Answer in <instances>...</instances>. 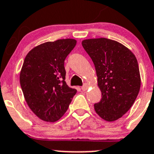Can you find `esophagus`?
I'll list each match as a JSON object with an SVG mask.
<instances>
[{
	"label": "esophagus",
	"mask_w": 154,
	"mask_h": 154,
	"mask_svg": "<svg viewBox=\"0 0 154 154\" xmlns=\"http://www.w3.org/2000/svg\"><path fill=\"white\" fill-rule=\"evenodd\" d=\"M88 88H89V84H88V83H85V84L82 86L81 89L83 91H86V90H87Z\"/></svg>",
	"instance_id": "obj_1"
}]
</instances>
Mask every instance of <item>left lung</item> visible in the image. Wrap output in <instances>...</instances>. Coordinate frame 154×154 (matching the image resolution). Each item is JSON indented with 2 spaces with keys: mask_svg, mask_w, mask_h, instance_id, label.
I'll return each mask as SVG.
<instances>
[{
  "mask_svg": "<svg viewBox=\"0 0 154 154\" xmlns=\"http://www.w3.org/2000/svg\"><path fill=\"white\" fill-rule=\"evenodd\" d=\"M82 45L93 62L101 92L95 112L107 122L118 120L131 108L141 87L136 57L122 44L104 37L83 40Z\"/></svg>",
  "mask_w": 154,
  "mask_h": 154,
  "instance_id": "8db88e82",
  "label": "left lung"
}]
</instances>
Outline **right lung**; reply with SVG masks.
Wrapping results in <instances>:
<instances>
[{"label":"right lung","instance_id":"obj_1","mask_svg":"<svg viewBox=\"0 0 154 154\" xmlns=\"http://www.w3.org/2000/svg\"><path fill=\"white\" fill-rule=\"evenodd\" d=\"M77 41L61 39L34 47L25 56L20 85L28 107L38 118L56 122L65 114L77 89L65 83L64 62Z\"/></svg>","mask_w":154,"mask_h":154}]
</instances>
